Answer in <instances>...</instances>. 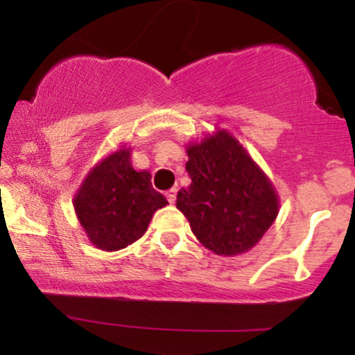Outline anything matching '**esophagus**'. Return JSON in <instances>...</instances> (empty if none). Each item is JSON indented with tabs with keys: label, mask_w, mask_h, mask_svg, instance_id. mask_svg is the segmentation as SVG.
I'll list each match as a JSON object with an SVG mask.
<instances>
[{
	"label": "esophagus",
	"mask_w": 355,
	"mask_h": 355,
	"mask_svg": "<svg viewBox=\"0 0 355 355\" xmlns=\"http://www.w3.org/2000/svg\"><path fill=\"white\" fill-rule=\"evenodd\" d=\"M177 189H170V190H166L165 191V195H166V200H168L170 203H175V200H177Z\"/></svg>",
	"instance_id": "esophagus-1"
}]
</instances>
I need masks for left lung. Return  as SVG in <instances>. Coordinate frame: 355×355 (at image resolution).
I'll use <instances>...</instances> for the list:
<instances>
[{
	"label": "left lung",
	"mask_w": 355,
	"mask_h": 355,
	"mask_svg": "<svg viewBox=\"0 0 355 355\" xmlns=\"http://www.w3.org/2000/svg\"><path fill=\"white\" fill-rule=\"evenodd\" d=\"M189 189L177 195V209L190 229L217 255L250 250L279 214L277 193L242 145L227 132L189 146Z\"/></svg>",
	"instance_id": "1"
}]
</instances>
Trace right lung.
Wrapping results in <instances>:
<instances>
[{
	"label": "right lung",
	"mask_w": 355,
	"mask_h": 355,
	"mask_svg": "<svg viewBox=\"0 0 355 355\" xmlns=\"http://www.w3.org/2000/svg\"><path fill=\"white\" fill-rule=\"evenodd\" d=\"M166 203L152 187L150 173L135 172L128 150H120L88 175L75 197V210L92 243L113 252L140 239L153 211Z\"/></svg>",
	"instance_id": "1"
}]
</instances>
